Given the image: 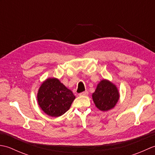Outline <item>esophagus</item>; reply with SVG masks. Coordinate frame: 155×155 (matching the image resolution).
I'll return each instance as SVG.
<instances>
[{"label":"esophagus","mask_w":155,"mask_h":155,"mask_svg":"<svg viewBox=\"0 0 155 155\" xmlns=\"http://www.w3.org/2000/svg\"><path fill=\"white\" fill-rule=\"evenodd\" d=\"M88 91H84V92H83V93H80L79 94V95L80 96H87V95H88Z\"/></svg>","instance_id":"1"}]
</instances>
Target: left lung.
<instances>
[{"label":"left lung","instance_id":"left-lung-1","mask_svg":"<svg viewBox=\"0 0 155 155\" xmlns=\"http://www.w3.org/2000/svg\"><path fill=\"white\" fill-rule=\"evenodd\" d=\"M92 97L95 106L98 109L108 111L114 107L120 95L116 85L109 81L103 79L97 84Z\"/></svg>","mask_w":155,"mask_h":155}]
</instances>
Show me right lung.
Wrapping results in <instances>:
<instances>
[{
  "instance_id": "obj_1",
  "label": "right lung",
  "mask_w": 155,
  "mask_h": 155,
  "mask_svg": "<svg viewBox=\"0 0 155 155\" xmlns=\"http://www.w3.org/2000/svg\"><path fill=\"white\" fill-rule=\"evenodd\" d=\"M74 98L72 92L56 78L45 80L37 94L39 107L44 113L52 117L64 114L70 108Z\"/></svg>"
}]
</instances>
